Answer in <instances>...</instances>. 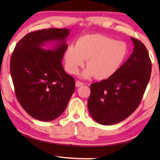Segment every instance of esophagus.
<instances>
[{
    "label": "esophagus",
    "instance_id": "obj_1",
    "mask_svg": "<svg viewBox=\"0 0 160 160\" xmlns=\"http://www.w3.org/2000/svg\"><path fill=\"white\" fill-rule=\"evenodd\" d=\"M82 85H84V83L83 82H79V81H76V87H79L81 86H82Z\"/></svg>",
    "mask_w": 160,
    "mask_h": 160
}]
</instances>
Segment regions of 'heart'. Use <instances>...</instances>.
<instances>
[{
  "label": "heart",
  "mask_w": 160,
  "mask_h": 160,
  "mask_svg": "<svg viewBox=\"0 0 160 160\" xmlns=\"http://www.w3.org/2000/svg\"><path fill=\"white\" fill-rule=\"evenodd\" d=\"M128 54V47L123 41L100 34L80 37L75 47H69L65 53V68L68 72L76 74L87 60V68L83 78L95 76L98 80L110 78L117 73Z\"/></svg>",
  "instance_id": "obj_1"
}]
</instances>
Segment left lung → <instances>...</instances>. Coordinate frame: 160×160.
<instances>
[{
  "label": "left lung",
  "instance_id": "8db88e82",
  "mask_svg": "<svg viewBox=\"0 0 160 160\" xmlns=\"http://www.w3.org/2000/svg\"><path fill=\"white\" fill-rule=\"evenodd\" d=\"M134 44L128 60L110 78L90 85L87 106L93 119L102 125L123 121L138 107L149 82L152 62L145 45Z\"/></svg>",
  "mask_w": 160,
  "mask_h": 160
}]
</instances>
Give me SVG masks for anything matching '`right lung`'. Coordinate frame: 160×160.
I'll use <instances>...</instances> for the list:
<instances>
[{
    "label": "right lung",
    "instance_id": "add662e5",
    "mask_svg": "<svg viewBox=\"0 0 160 160\" xmlns=\"http://www.w3.org/2000/svg\"><path fill=\"white\" fill-rule=\"evenodd\" d=\"M70 33L66 28L31 32L14 48L10 72L15 94L22 107L34 119L50 122L66 108L75 90V80L62 65ZM56 41L52 50L43 49L47 42Z\"/></svg>",
    "mask_w": 160,
    "mask_h": 160
}]
</instances>
